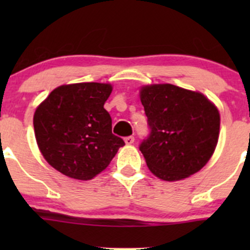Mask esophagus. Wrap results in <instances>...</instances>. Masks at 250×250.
Instances as JSON below:
<instances>
[{
  "mask_svg": "<svg viewBox=\"0 0 250 250\" xmlns=\"http://www.w3.org/2000/svg\"><path fill=\"white\" fill-rule=\"evenodd\" d=\"M125 143L127 144V145H132V144L134 143V137H132V135H130V137H125Z\"/></svg>",
  "mask_w": 250,
  "mask_h": 250,
  "instance_id": "obj_1",
  "label": "esophagus"
}]
</instances>
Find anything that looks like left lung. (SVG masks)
Instances as JSON below:
<instances>
[{
    "instance_id": "left-lung-1",
    "label": "left lung",
    "mask_w": 250,
    "mask_h": 250,
    "mask_svg": "<svg viewBox=\"0 0 250 250\" xmlns=\"http://www.w3.org/2000/svg\"><path fill=\"white\" fill-rule=\"evenodd\" d=\"M150 134L139 148L148 169L166 181L202 169L216 147L220 115L202 93L178 85L151 84L140 90Z\"/></svg>"
}]
</instances>
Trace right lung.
Segmentation results:
<instances>
[{"instance_id":"1","label":"right lung","mask_w":250,"mask_h":250,"mask_svg":"<svg viewBox=\"0 0 250 250\" xmlns=\"http://www.w3.org/2000/svg\"><path fill=\"white\" fill-rule=\"evenodd\" d=\"M112 92L107 83H74L55 88L34 115L35 137L44 160L77 180L102 173L125 141L112 134L104 104Z\"/></svg>"}]
</instances>
